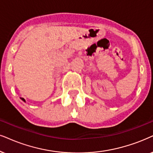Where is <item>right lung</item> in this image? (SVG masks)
<instances>
[{"instance_id":"add662e5","label":"right lung","mask_w":153,"mask_h":153,"mask_svg":"<svg viewBox=\"0 0 153 153\" xmlns=\"http://www.w3.org/2000/svg\"><path fill=\"white\" fill-rule=\"evenodd\" d=\"M23 100H24V101H25V100H24V99H23Z\"/></svg>"}]
</instances>
